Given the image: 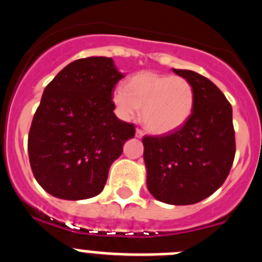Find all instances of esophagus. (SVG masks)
<instances>
[{
  "instance_id": "34e87169",
  "label": "esophagus",
  "mask_w": 262,
  "mask_h": 262,
  "mask_svg": "<svg viewBox=\"0 0 262 262\" xmlns=\"http://www.w3.org/2000/svg\"><path fill=\"white\" fill-rule=\"evenodd\" d=\"M135 135H136V138H139V139H142L143 136H144V133H143L142 129H136V133H135Z\"/></svg>"
}]
</instances>
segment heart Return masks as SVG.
<instances>
[{"instance_id": "obj_1", "label": "heart", "mask_w": 262, "mask_h": 262, "mask_svg": "<svg viewBox=\"0 0 262 262\" xmlns=\"http://www.w3.org/2000/svg\"><path fill=\"white\" fill-rule=\"evenodd\" d=\"M113 103L118 115L131 120L142 108L145 128L156 135L174 133L191 117L195 103L193 85L184 77L139 72L124 88H115Z\"/></svg>"}]
</instances>
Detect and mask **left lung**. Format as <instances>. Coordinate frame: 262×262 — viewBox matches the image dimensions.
Masks as SVG:
<instances>
[{"label":"left lung","instance_id":"1","mask_svg":"<svg viewBox=\"0 0 262 262\" xmlns=\"http://www.w3.org/2000/svg\"><path fill=\"white\" fill-rule=\"evenodd\" d=\"M195 92L191 117L174 133L145 136L147 187L168 205H193L214 194L226 181L235 159L232 107L209 78L173 69Z\"/></svg>","mask_w":262,"mask_h":262}]
</instances>
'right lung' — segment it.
Returning <instances> with one entry per match:
<instances>
[{
  "label": "right lung",
  "instance_id": "add662e5",
  "mask_svg": "<svg viewBox=\"0 0 262 262\" xmlns=\"http://www.w3.org/2000/svg\"><path fill=\"white\" fill-rule=\"evenodd\" d=\"M123 77L111 57L90 56L72 61L46 86L30 128L29 157L51 195L80 201L103 190L111 164L135 136L111 101Z\"/></svg>",
  "mask_w": 262,
  "mask_h": 262
}]
</instances>
